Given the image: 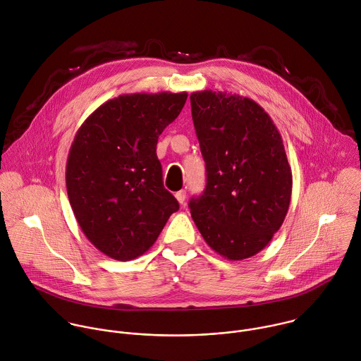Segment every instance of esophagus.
<instances>
[{
  "instance_id": "1",
  "label": "esophagus",
  "mask_w": 361,
  "mask_h": 361,
  "mask_svg": "<svg viewBox=\"0 0 361 361\" xmlns=\"http://www.w3.org/2000/svg\"><path fill=\"white\" fill-rule=\"evenodd\" d=\"M185 197H187V194H185V191H184V190H181V191H178V192H176V198H177V201H178L181 205L184 204Z\"/></svg>"
}]
</instances>
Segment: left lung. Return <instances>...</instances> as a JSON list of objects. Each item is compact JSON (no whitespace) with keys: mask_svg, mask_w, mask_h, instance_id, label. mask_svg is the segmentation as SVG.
Instances as JSON below:
<instances>
[{"mask_svg":"<svg viewBox=\"0 0 361 361\" xmlns=\"http://www.w3.org/2000/svg\"><path fill=\"white\" fill-rule=\"evenodd\" d=\"M207 167L191 216L207 245L228 260L263 250L288 212L293 173L281 135L253 99L204 90L190 95Z\"/></svg>","mask_w":361,"mask_h":361,"instance_id":"left-lung-1","label":"left lung"}]
</instances>
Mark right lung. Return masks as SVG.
Listing matches in <instances>:
<instances>
[{"mask_svg":"<svg viewBox=\"0 0 361 361\" xmlns=\"http://www.w3.org/2000/svg\"><path fill=\"white\" fill-rule=\"evenodd\" d=\"M187 95H119L98 106L74 136L66 164L68 201L85 238L114 260L147 252L180 208L163 185L156 145Z\"/></svg>","mask_w":361,"mask_h":361,"instance_id":"add662e5","label":"right lung"}]
</instances>
